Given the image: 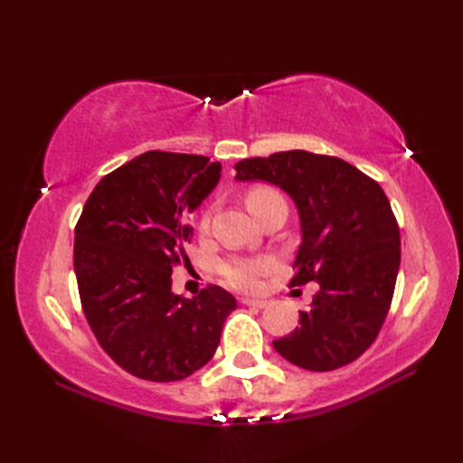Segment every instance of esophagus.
<instances>
[{
  "label": "esophagus",
  "mask_w": 463,
  "mask_h": 463,
  "mask_svg": "<svg viewBox=\"0 0 463 463\" xmlns=\"http://www.w3.org/2000/svg\"><path fill=\"white\" fill-rule=\"evenodd\" d=\"M242 304H247V307H254V308H267L269 300H264V298H242Z\"/></svg>",
  "instance_id": "obj_1"
}]
</instances>
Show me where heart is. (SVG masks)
Segmentation results:
<instances>
[{"mask_svg":"<svg viewBox=\"0 0 463 463\" xmlns=\"http://www.w3.org/2000/svg\"><path fill=\"white\" fill-rule=\"evenodd\" d=\"M282 196L269 189V186H259V189H252L247 194V204L250 213L257 216L260 211L267 209V206L274 201H280ZM209 224V216L203 219V226ZM270 269V262L264 259H231L221 264V274L226 279V282L232 284L241 290H252L259 287V280L264 272Z\"/></svg>","mask_w":463,"mask_h":463,"instance_id":"1","label":"heart"}]
</instances>
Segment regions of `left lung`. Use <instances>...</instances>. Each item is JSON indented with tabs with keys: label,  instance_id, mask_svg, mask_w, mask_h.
I'll list each match as a JSON object with an SVG mask.
<instances>
[{
	"label": "left lung",
	"instance_id": "8db88e82",
	"mask_svg": "<svg viewBox=\"0 0 463 463\" xmlns=\"http://www.w3.org/2000/svg\"><path fill=\"white\" fill-rule=\"evenodd\" d=\"M237 181L279 186L297 204L302 242L290 284L318 282L300 326L272 346L294 366L328 372L376 340L400 269V229L382 186L338 156L282 151L234 165Z\"/></svg>",
	"mask_w": 463,
	"mask_h": 463
}]
</instances>
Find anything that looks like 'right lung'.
Returning <instances> with one entry per match:
<instances>
[{"label": "right lung", "mask_w": 463, "mask_h": 463, "mask_svg": "<svg viewBox=\"0 0 463 463\" xmlns=\"http://www.w3.org/2000/svg\"><path fill=\"white\" fill-rule=\"evenodd\" d=\"M209 156L149 151L97 183L75 226L73 267L85 318L123 370L151 382L191 376L213 358L237 300L221 287L173 292L189 216L221 179Z\"/></svg>", "instance_id": "1"}]
</instances>
